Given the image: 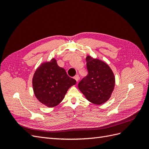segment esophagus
Returning <instances> with one entry per match:
<instances>
[{
	"label": "esophagus",
	"mask_w": 149,
	"mask_h": 149,
	"mask_svg": "<svg viewBox=\"0 0 149 149\" xmlns=\"http://www.w3.org/2000/svg\"><path fill=\"white\" fill-rule=\"evenodd\" d=\"M74 79H75V80L76 81V82H78V81H79V75H76V76H74Z\"/></svg>",
	"instance_id": "esophagus-1"
}]
</instances>
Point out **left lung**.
<instances>
[{
    "label": "left lung",
    "instance_id": "left-lung-1",
    "mask_svg": "<svg viewBox=\"0 0 149 149\" xmlns=\"http://www.w3.org/2000/svg\"><path fill=\"white\" fill-rule=\"evenodd\" d=\"M88 74L78 84L86 100L96 105L105 103L111 97L115 86V76L110 66L98 58H86Z\"/></svg>",
    "mask_w": 149,
    "mask_h": 149
}]
</instances>
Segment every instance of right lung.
I'll use <instances>...</instances> for the list:
<instances>
[{
  "label": "right lung",
  "instance_id": "1",
  "mask_svg": "<svg viewBox=\"0 0 149 149\" xmlns=\"http://www.w3.org/2000/svg\"><path fill=\"white\" fill-rule=\"evenodd\" d=\"M76 83L75 79L68 76L64 68L58 65L55 58L41 63L35 71L32 79L35 96L48 107L59 104L68 89Z\"/></svg>",
  "mask_w": 149,
  "mask_h": 149
}]
</instances>
